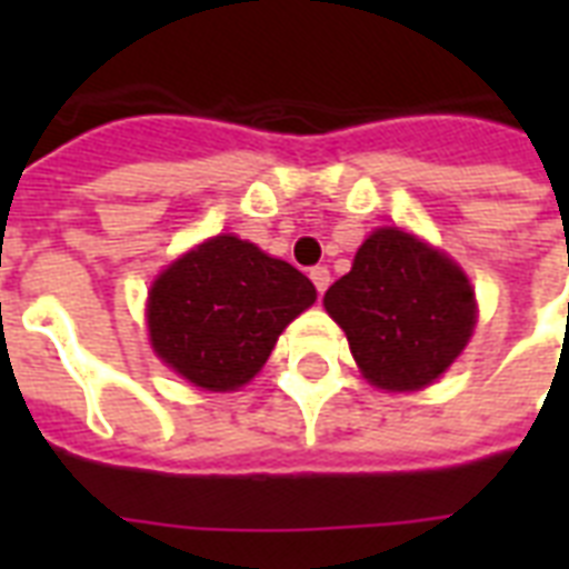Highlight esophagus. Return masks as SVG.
Here are the masks:
<instances>
[{"label": "esophagus", "instance_id": "1", "mask_svg": "<svg viewBox=\"0 0 569 569\" xmlns=\"http://www.w3.org/2000/svg\"><path fill=\"white\" fill-rule=\"evenodd\" d=\"M310 280H312V286L319 289V295H325V289H328V286H330V271L325 266L310 268Z\"/></svg>", "mask_w": 569, "mask_h": 569}]
</instances>
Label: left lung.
<instances>
[{
  "label": "left lung",
  "mask_w": 569,
  "mask_h": 569,
  "mask_svg": "<svg viewBox=\"0 0 569 569\" xmlns=\"http://www.w3.org/2000/svg\"><path fill=\"white\" fill-rule=\"evenodd\" d=\"M357 366L375 387L407 392L440 378L472 337L476 295L467 274L410 232L383 227L325 292Z\"/></svg>",
  "instance_id": "left-lung-1"
}]
</instances>
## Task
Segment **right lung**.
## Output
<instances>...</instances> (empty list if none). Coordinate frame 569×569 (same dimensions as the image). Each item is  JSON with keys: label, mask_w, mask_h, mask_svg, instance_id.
I'll use <instances>...</instances> for the list:
<instances>
[{"label": "right lung", "mask_w": 569, "mask_h": 569, "mask_svg": "<svg viewBox=\"0 0 569 569\" xmlns=\"http://www.w3.org/2000/svg\"><path fill=\"white\" fill-rule=\"evenodd\" d=\"M316 301V286L283 259L214 236L177 259L150 289L156 355L194 387L227 392L266 366L277 337Z\"/></svg>", "instance_id": "add662e5"}]
</instances>
